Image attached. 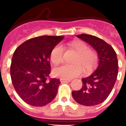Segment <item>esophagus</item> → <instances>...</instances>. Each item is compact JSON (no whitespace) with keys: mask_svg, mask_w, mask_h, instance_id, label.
I'll use <instances>...</instances> for the list:
<instances>
[{"mask_svg":"<svg viewBox=\"0 0 126 126\" xmlns=\"http://www.w3.org/2000/svg\"><path fill=\"white\" fill-rule=\"evenodd\" d=\"M71 80H72L71 79H60V82H71Z\"/></svg>","mask_w":126,"mask_h":126,"instance_id":"34e87169","label":"esophagus"}]
</instances>
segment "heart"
<instances>
[{
    "label": "heart",
    "mask_w": 126,
    "mask_h": 126,
    "mask_svg": "<svg viewBox=\"0 0 126 126\" xmlns=\"http://www.w3.org/2000/svg\"><path fill=\"white\" fill-rule=\"evenodd\" d=\"M69 46L78 53L73 61L75 64H64L53 70V75L61 79H71L79 77L82 73V69L86 74L91 73L97 66L99 57L95 51L90 49L87 44L82 41H74ZM63 48L61 45L53 47L50 53V60L54 65H59L63 61Z\"/></svg>",
    "instance_id": "1"
}]
</instances>
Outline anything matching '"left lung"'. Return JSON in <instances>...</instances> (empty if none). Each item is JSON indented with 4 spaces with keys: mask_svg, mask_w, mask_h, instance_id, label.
<instances>
[{
    "mask_svg": "<svg viewBox=\"0 0 126 126\" xmlns=\"http://www.w3.org/2000/svg\"><path fill=\"white\" fill-rule=\"evenodd\" d=\"M77 37L92 46L97 52L99 63L92 75L82 79V87L79 91H73L72 95L80 105H97L108 97L114 86L118 71L117 55L111 46L97 36L82 34Z\"/></svg>",
    "mask_w": 126,
    "mask_h": 126,
    "instance_id": "left-lung-1",
    "label": "left lung"
}]
</instances>
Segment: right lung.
<instances>
[{
	"label": "right lung",
	"mask_w": 126,
	"mask_h": 126,
	"mask_svg": "<svg viewBox=\"0 0 126 126\" xmlns=\"http://www.w3.org/2000/svg\"><path fill=\"white\" fill-rule=\"evenodd\" d=\"M63 36H41L26 40L13 54L10 76L15 90L26 103L43 107L54 99L59 79L47 78L50 53Z\"/></svg>",
	"instance_id": "obj_1"
}]
</instances>
